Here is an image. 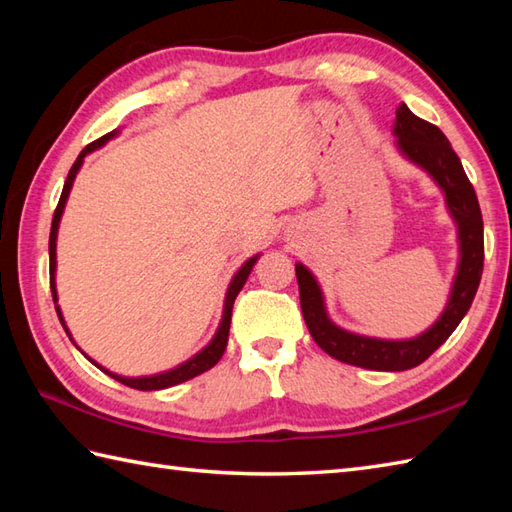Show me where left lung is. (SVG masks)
<instances>
[{
	"instance_id": "left-lung-1",
	"label": "left lung",
	"mask_w": 512,
	"mask_h": 512,
	"mask_svg": "<svg viewBox=\"0 0 512 512\" xmlns=\"http://www.w3.org/2000/svg\"><path fill=\"white\" fill-rule=\"evenodd\" d=\"M396 147L413 165L433 178L444 193V202L458 226L460 262L455 270L449 301L438 321L413 339H376L339 328L325 310V299L317 277L297 264L301 312L312 339L325 354L347 365L378 369V372H405L420 365L438 350L469 312L484 268V222L473 184L451 143L436 125L422 121L405 103L398 105L394 123Z\"/></svg>"
}]
</instances>
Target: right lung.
<instances>
[{"mask_svg": "<svg viewBox=\"0 0 512 512\" xmlns=\"http://www.w3.org/2000/svg\"><path fill=\"white\" fill-rule=\"evenodd\" d=\"M116 134H118V132L114 129V132L101 136L99 140H94V143H90L88 147H85V149L81 151V154H79V158L74 160V165H72V169H70V173H68V180H65V184H63V191H61V198H59V204H57V211H54V217H52V226H50V290H52L54 308H57V314H59V321H61L63 330H65V334L70 336V339H72V334H70V330H68V325H65V321H63L61 308L57 306L59 297H57V281H54V273H57V233H59V222H61L63 209H65V202H68V195H70V189H72V182H74V178H76V173H79V169H81V165H83L85 156L92 154L94 149L103 147V145L107 143V140H112ZM257 259H259V255L246 259V262L242 264V268H239L237 273H235V277L231 279V284H228L226 297H224L222 321H220V325H217V332H215V336L211 339V343L206 345V347H202V350H200L198 354L191 356L189 361L180 363L178 367L167 369V372H160V374H154V376H138V378H129V376H121V374H114V372H110V369H105L103 365H99L96 361H92V358H90L88 354H85V352H81V354H83L85 358H88V361H92L96 367H99L101 372H105L107 376H112L114 380H118V383H123V385H127V387H134V389H140V391L167 389V387H173V385H180V383H184V380H189V378L200 376L202 372H206V369H211L217 361H220L222 354H224V350H226V343H228V328H231V314H233V303H235V297L239 295V290L244 288L246 279H248V275H250V270H253V266H255ZM72 343H74V341H72ZM74 345H76V343H74ZM76 347H79V345H76ZM79 350H81V347H79Z\"/></svg>", "mask_w": 512, "mask_h": 512, "instance_id": "right-lung-1", "label": "right lung"}]
</instances>
